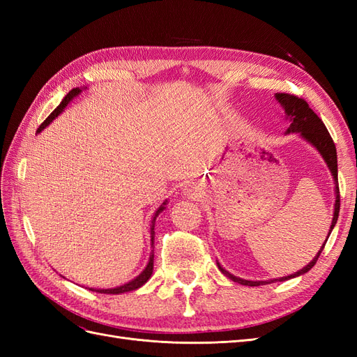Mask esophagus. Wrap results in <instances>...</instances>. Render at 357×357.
<instances>
[{"label":"esophagus","instance_id":"esophagus-1","mask_svg":"<svg viewBox=\"0 0 357 357\" xmlns=\"http://www.w3.org/2000/svg\"><path fill=\"white\" fill-rule=\"evenodd\" d=\"M185 193H186V195H189V197L195 195V193H193V188H192V186H186V189H185Z\"/></svg>","mask_w":357,"mask_h":357}]
</instances>
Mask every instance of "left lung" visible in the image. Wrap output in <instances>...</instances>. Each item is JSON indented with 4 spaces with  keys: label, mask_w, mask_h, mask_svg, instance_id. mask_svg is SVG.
<instances>
[{
    "label": "left lung",
    "mask_w": 357,
    "mask_h": 357,
    "mask_svg": "<svg viewBox=\"0 0 357 357\" xmlns=\"http://www.w3.org/2000/svg\"><path fill=\"white\" fill-rule=\"evenodd\" d=\"M275 98L278 100V102L283 105L284 112L287 113V116L291 119V123L287 129V132H301V135L304 137L305 139L314 146L320 155L323 156V159L326 160V164L332 172L333 176V181H335V211H333V219H332V225H331V231L328 234V238L329 235L333 229L335 223L338 220V214H340V186H338V164H337V149H335L333 144V139L331 137V134L328 132V129L325 126V123L321 122V119L310 109L308 102L304 98H299L296 95H291V93H284V92H278L275 93ZM328 241V240H326ZM326 244V243H325ZM325 244L321 245V248L319 250V253L316 255V257L312 259V261L301 269V271L287 275V277H282V278H275V280H269V282H248V280H243L235 277L232 274H229L228 271H225V269L219 265L220 271L223 274L228 275L231 280H234L235 283H240L244 286H261V284H268V283H274V282H284V280L289 278H294L298 275H302L308 273L310 269L316 265L317 259L320 256V253L323 252V248H325Z\"/></svg>",
    "instance_id": "1"
}]
</instances>
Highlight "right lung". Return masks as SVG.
Returning <instances> with one entry per match:
<instances>
[{"instance_id":"right-lung-1","label":"right lung","mask_w":357,"mask_h":357,"mask_svg":"<svg viewBox=\"0 0 357 357\" xmlns=\"http://www.w3.org/2000/svg\"><path fill=\"white\" fill-rule=\"evenodd\" d=\"M80 93V89L79 88H74V89H71L68 93H67V96L66 98L62 100V102L56 107L55 110H53L50 114H49V117L46 119L45 122H43L40 126H38V129H37V132H40L41 129H45L53 119L55 117H58V114L66 109L67 107V104L74 98L75 95H79ZM164 205H165V202H164ZM164 205H162V207H159V210L155 213V218H153V220H152V228H150V234H152V245H153V240H155V220H156V218H158V214L164 210L165 207ZM152 273H153V253H152V256H150V259H149V264H147V266H146V269L144 271L139 274L137 278H134L132 282H129V283H126V284H123V286H121V287H114V289H89V290H92V291H98V294H109V295H119V294H125V291H131V290H135V289H138V287H142L147 280L150 278V275H152Z\"/></svg>"}]
</instances>
